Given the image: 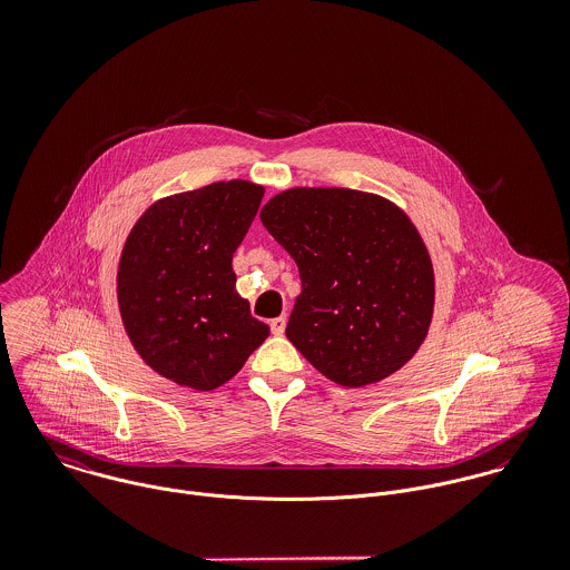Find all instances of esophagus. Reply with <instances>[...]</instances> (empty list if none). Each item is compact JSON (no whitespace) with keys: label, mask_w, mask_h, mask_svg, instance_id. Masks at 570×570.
Here are the masks:
<instances>
[{"label":"esophagus","mask_w":570,"mask_h":570,"mask_svg":"<svg viewBox=\"0 0 570 570\" xmlns=\"http://www.w3.org/2000/svg\"><path fill=\"white\" fill-rule=\"evenodd\" d=\"M285 325H287V318L285 316H278L274 321H269V328L274 335H283L285 333Z\"/></svg>","instance_id":"1"}]
</instances>
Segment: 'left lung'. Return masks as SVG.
<instances>
[{"mask_svg": "<svg viewBox=\"0 0 570 570\" xmlns=\"http://www.w3.org/2000/svg\"><path fill=\"white\" fill-rule=\"evenodd\" d=\"M261 222L301 272L285 333L326 380L362 389L414 357L434 314V267L395 202L294 186L261 208Z\"/></svg>", "mask_w": 570, "mask_h": 570, "instance_id": "8db88e82", "label": "left lung"}]
</instances>
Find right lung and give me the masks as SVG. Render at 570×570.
<instances>
[{"mask_svg": "<svg viewBox=\"0 0 570 570\" xmlns=\"http://www.w3.org/2000/svg\"><path fill=\"white\" fill-rule=\"evenodd\" d=\"M263 193L261 184L228 179L168 195L140 215L122 245V325L145 364L177 386H224L269 335L237 294L233 272Z\"/></svg>", "mask_w": 570, "mask_h": 570, "instance_id": "obj_1", "label": "right lung"}]
</instances>
